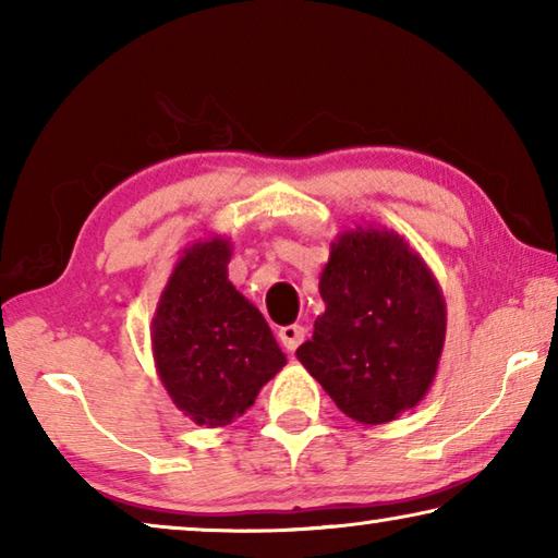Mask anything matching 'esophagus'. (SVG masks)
<instances>
[{"instance_id":"1","label":"esophagus","mask_w":558,"mask_h":558,"mask_svg":"<svg viewBox=\"0 0 558 558\" xmlns=\"http://www.w3.org/2000/svg\"><path fill=\"white\" fill-rule=\"evenodd\" d=\"M278 337L282 347L288 349V352H295V349L302 344V339H305V327L300 325H286L278 329Z\"/></svg>"}]
</instances>
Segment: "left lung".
<instances>
[{"label":"left lung","instance_id":"8db88e82","mask_svg":"<svg viewBox=\"0 0 558 558\" xmlns=\"http://www.w3.org/2000/svg\"><path fill=\"white\" fill-rule=\"evenodd\" d=\"M325 313L298 347L337 409L366 426L399 418L428 393L446 342V300L396 231L337 235L319 276Z\"/></svg>","mask_w":558,"mask_h":558}]
</instances>
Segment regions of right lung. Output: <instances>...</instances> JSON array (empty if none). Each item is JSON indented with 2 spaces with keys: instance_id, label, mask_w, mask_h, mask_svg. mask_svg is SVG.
Wrapping results in <instances>:
<instances>
[{
  "instance_id": "1",
  "label": "right lung",
  "mask_w": 558,
  "mask_h": 558,
  "mask_svg": "<svg viewBox=\"0 0 558 558\" xmlns=\"http://www.w3.org/2000/svg\"><path fill=\"white\" fill-rule=\"evenodd\" d=\"M231 241L184 248L153 317V354L169 399L194 423L229 426L286 366L266 317L229 280Z\"/></svg>"
}]
</instances>
